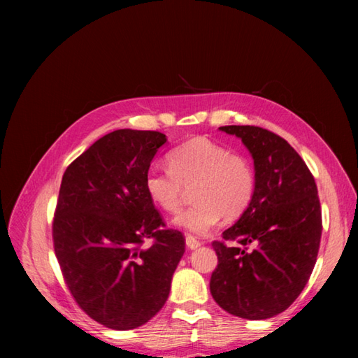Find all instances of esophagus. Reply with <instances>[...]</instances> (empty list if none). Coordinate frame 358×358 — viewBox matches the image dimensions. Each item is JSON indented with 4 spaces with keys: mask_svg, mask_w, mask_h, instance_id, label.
Instances as JSON below:
<instances>
[{
    "mask_svg": "<svg viewBox=\"0 0 358 358\" xmlns=\"http://www.w3.org/2000/svg\"><path fill=\"white\" fill-rule=\"evenodd\" d=\"M186 246L191 249V250H194L196 248H200L201 243L196 240V238H194V237H186Z\"/></svg>",
    "mask_w": 358,
    "mask_h": 358,
    "instance_id": "esophagus-1",
    "label": "esophagus"
}]
</instances>
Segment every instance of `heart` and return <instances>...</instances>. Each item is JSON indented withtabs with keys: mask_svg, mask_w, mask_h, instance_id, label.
Instances as JSON below:
<instances>
[{
	"mask_svg": "<svg viewBox=\"0 0 358 358\" xmlns=\"http://www.w3.org/2000/svg\"><path fill=\"white\" fill-rule=\"evenodd\" d=\"M169 169H150L144 177L149 200L166 212H177L186 189H192L194 206L180 212L172 224L192 235H204L220 218L245 214L255 192V173L245 157L206 138H194L167 155Z\"/></svg>",
	"mask_w": 358,
	"mask_h": 358,
	"instance_id": "1",
	"label": "heart"
}]
</instances>
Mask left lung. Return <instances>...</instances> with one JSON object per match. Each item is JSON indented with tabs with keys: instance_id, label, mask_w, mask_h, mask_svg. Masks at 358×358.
<instances>
[{
	"instance_id": "left-lung-1",
	"label": "left lung",
	"mask_w": 358,
	"mask_h": 358,
	"mask_svg": "<svg viewBox=\"0 0 358 358\" xmlns=\"http://www.w3.org/2000/svg\"><path fill=\"white\" fill-rule=\"evenodd\" d=\"M254 159L255 192L223 238L210 294L226 313L264 320L283 313L313 273L322 237V209L313 173L281 136L257 126H223ZM248 245H252L250 250Z\"/></svg>"
}]
</instances>
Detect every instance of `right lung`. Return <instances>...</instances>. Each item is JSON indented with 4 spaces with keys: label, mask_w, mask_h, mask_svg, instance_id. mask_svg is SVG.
<instances>
[{
    "label": "right lung",
    "mask_w": 358,
    "mask_h": 358,
    "mask_svg": "<svg viewBox=\"0 0 358 358\" xmlns=\"http://www.w3.org/2000/svg\"><path fill=\"white\" fill-rule=\"evenodd\" d=\"M166 141L162 132L120 129L96 140L63 175L55 255L75 301L106 328L148 323L164 306L185 254L183 234L163 229L144 189ZM146 238L155 243L143 248Z\"/></svg>",
    "instance_id": "add662e5"
}]
</instances>
